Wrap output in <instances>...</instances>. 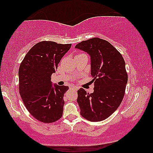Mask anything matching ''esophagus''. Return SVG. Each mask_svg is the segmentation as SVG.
I'll use <instances>...</instances> for the list:
<instances>
[{
    "label": "esophagus",
    "mask_w": 153,
    "mask_h": 153,
    "mask_svg": "<svg viewBox=\"0 0 153 153\" xmlns=\"http://www.w3.org/2000/svg\"><path fill=\"white\" fill-rule=\"evenodd\" d=\"M70 89H74V90H77V87L74 86H72L70 87Z\"/></svg>",
    "instance_id": "esophagus-1"
}]
</instances>
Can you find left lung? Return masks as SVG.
Returning <instances> with one entry per match:
<instances>
[{
    "label": "left lung",
    "instance_id": "8db88e82",
    "mask_svg": "<svg viewBox=\"0 0 153 153\" xmlns=\"http://www.w3.org/2000/svg\"><path fill=\"white\" fill-rule=\"evenodd\" d=\"M75 48L90 55L94 84L92 94L82 88L77 91L80 114L91 122H100L115 112L124 96L128 81L124 59L110 43L100 38L83 41Z\"/></svg>",
    "mask_w": 153,
    "mask_h": 153
}]
</instances>
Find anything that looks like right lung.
Segmentation results:
<instances>
[{
  "label": "right lung",
  "mask_w": 153,
  "mask_h": 153,
  "mask_svg": "<svg viewBox=\"0 0 153 153\" xmlns=\"http://www.w3.org/2000/svg\"><path fill=\"white\" fill-rule=\"evenodd\" d=\"M71 45L41 41L29 51L19 66V94L27 110L41 122H55L62 116L69 87L53 86L51 75Z\"/></svg>",
  "instance_id": "1"
}]
</instances>
